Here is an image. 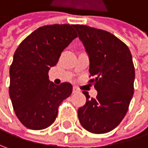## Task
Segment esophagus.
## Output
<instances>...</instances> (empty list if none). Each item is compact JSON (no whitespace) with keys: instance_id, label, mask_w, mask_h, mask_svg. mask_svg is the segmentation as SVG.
Listing matches in <instances>:
<instances>
[{"instance_id":"34e87169","label":"esophagus","mask_w":148,"mask_h":148,"mask_svg":"<svg viewBox=\"0 0 148 148\" xmlns=\"http://www.w3.org/2000/svg\"><path fill=\"white\" fill-rule=\"evenodd\" d=\"M77 92H79V90L76 86H74V88H73V93H77Z\"/></svg>"}]
</instances>
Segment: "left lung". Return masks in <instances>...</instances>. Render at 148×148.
Masks as SVG:
<instances>
[{
	"mask_svg": "<svg viewBox=\"0 0 148 148\" xmlns=\"http://www.w3.org/2000/svg\"><path fill=\"white\" fill-rule=\"evenodd\" d=\"M90 58L89 83L97 90V97H86L78 109L81 125L95 134L117 127L125 118L134 94L135 67L129 47L111 33L86 25L74 24Z\"/></svg>",
	"mask_w": 148,
	"mask_h": 148,
	"instance_id": "1",
	"label": "left lung"
}]
</instances>
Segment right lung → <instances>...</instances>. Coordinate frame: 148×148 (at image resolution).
Here are the masks:
<instances>
[{
	"mask_svg": "<svg viewBox=\"0 0 148 148\" xmlns=\"http://www.w3.org/2000/svg\"><path fill=\"white\" fill-rule=\"evenodd\" d=\"M73 26L40 27L14 52L9 95L18 119L30 130H43L52 125L62 101L72 93L70 83L56 86L49 80L48 72L58 62L62 51L78 37Z\"/></svg>",
	"mask_w": 148,
	"mask_h": 148,
	"instance_id": "obj_1",
	"label": "right lung"
}]
</instances>
